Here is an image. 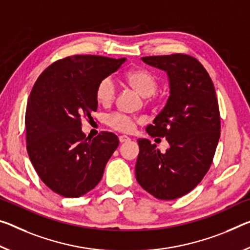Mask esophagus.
<instances>
[{"label":"esophagus","instance_id":"34e87169","mask_svg":"<svg viewBox=\"0 0 250 250\" xmlns=\"http://www.w3.org/2000/svg\"><path fill=\"white\" fill-rule=\"evenodd\" d=\"M129 140H130V138L126 137V136H120V137H119V141H120L121 144H124V142H126V141H129Z\"/></svg>","mask_w":250,"mask_h":250}]
</instances>
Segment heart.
Listing matches in <instances>:
<instances>
[{
    "label": "heart",
    "mask_w": 250,
    "mask_h": 250,
    "mask_svg": "<svg viewBox=\"0 0 250 250\" xmlns=\"http://www.w3.org/2000/svg\"><path fill=\"white\" fill-rule=\"evenodd\" d=\"M125 81L140 96L148 98L157 92L159 82L156 75L146 69H134L125 75ZM116 97V84L112 78H104L99 82L96 89V98L99 104L108 105L112 104ZM106 124L111 128L121 132H130L134 126L132 118L122 113H113L106 118Z\"/></svg>",
    "instance_id": "1"
}]
</instances>
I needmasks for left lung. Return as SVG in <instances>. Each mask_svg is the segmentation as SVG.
Wrapping results in <instances>:
<instances>
[{
  "instance_id": "8db88e82",
  "label": "left lung",
  "mask_w": 250,
  "mask_h": 250,
  "mask_svg": "<svg viewBox=\"0 0 250 250\" xmlns=\"http://www.w3.org/2000/svg\"><path fill=\"white\" fill-rule=\"evenodd\" d=\"M142 61L168 74L167 104L146 130L153 138H166L170 146L161 153L148 139L138 140L136 178L150 195L173 200L191 191L210 168L220 137L215 86L190 55H154Z\"/></svg>"
}]
</instances>
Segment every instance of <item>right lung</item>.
Wrapping results in <instances>:
<instances>
[{
	"label": "right lung",
	"mask_w": 250,
	"mask_h": 250,
	"mask_svg": "<svg viewBox=\"0 0 250 250\" xmlns=\"http://www.w3.org/2000/svg\"><path fill=\"white\" fill-rule=\"evenodd\" d=\"M125 62L72 55L47 66L34 83L25 112L26 150L39 177L58 195L77 198L92 190L118 148L112 132L86 138L81 121L93 120L97 85Z\"/></svg>",
	"instance_id": "add662e5"
}]
</instances>
